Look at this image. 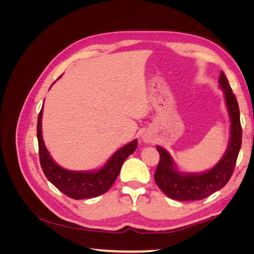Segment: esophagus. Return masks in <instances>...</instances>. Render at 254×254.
I'll return each instance as SVG.
<instances>
[{"mask_svg":"<svg viewBox=\"0 0 254 254\" xmlns=\"http://www.w3.org/2000/svg\"><path fill=\"white\" fill-rule=\"evenodd\" d=\"M143 141H144L145 143H150V142H152V139H151V136H150L149 134L144 133V134H143Z\"/></svg>","mask_w":254,"mask_h":254,"instance_id":"obj_1","label":"esophagus"}]
</instances>
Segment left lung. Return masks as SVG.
<instances>
[{"label":"left lung","instance_id":"8db88e82","mask_svg":"<svg viewBox=\"0 0 254 254\" xmlns=\"http://www.w3.org/2000/svg\"><path fill=\"white\" fill-rule=\"evenodd\" d=\"M218 82L219 88L224 91L231 125L227 150L217 164L203 173L180 172L170 153L157 146L160 161L155 173V181L166 196L175 200H201L224 188L233 174L242 146L240 108L224 72L220 73Z\"/></svg>","mask_w":254,"mask_h":254}]
</instances>
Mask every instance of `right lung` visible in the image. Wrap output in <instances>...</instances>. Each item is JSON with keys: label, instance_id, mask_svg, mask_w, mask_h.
Masks as SVG:
<instances>
[{"label": "right lung", "instance_id": "1", "mask_svg": "<svg viewBox=\"0 0 254 254\" xmlns=\"http://www.w3.org/2000/svg\"><path fill=\"white\" fill-rule=\"evenodd\" d=\"M42 109L38 117L37 137L39 144V157L42 171L48 180L60 191L73 199L93 198L102 195L112 187L118 178L124 161L137 147V140H133L115 151L106 164L96 171H68L58 165L51 157L42 137Z\"/></svg>", "mask_w": 254, "mask_h": 254}]
</instances>
